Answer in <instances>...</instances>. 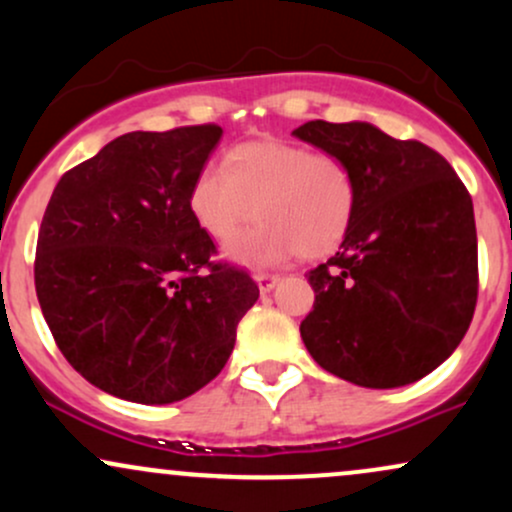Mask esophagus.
Segmentation results:
<instances>
[{
    "mask_svg": "<svg viewBox=\"0 0 512 512\" xmlns=\"http://www.w3.org/2000/svg\"><path fill=\"white\" fill-rule=\"evenodd\" d=\"M279 279H281L279 274H267V272H257V274H255V281H257V286H260L262 293L272 291L274 286L279 284Z\"/></svg>",
    "mask_w": 512,
    "mask_h": 512,
    "instance_id": "34e87169",
    "label": "esophagus"
}]
</instances>
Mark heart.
Listing matches in <instances>:
<instances>
[{
    "instance_id": "b5f03b06",
    "label": "heart",
    "mask_w": 512,
    "mask_h": 512,
    "mask_svg": "<svg viewBox=\"0 0 512 512\" xmlns=\"http://www.w3.org/2000/svg\"><path fill=\"white\" fill-rule=\"evenodd\" d=\"M356 202V178L342 158L276 137L233 146L221 170L204 168L190 187L192 216L216 243H231L260 216L233 245L245 264L330 255L349 233Z\"/></svg>"
}]
</instances>
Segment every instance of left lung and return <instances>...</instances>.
I'll use <instances>...</instances> for the list:
<instances>
[{
  "label": "left lung",
  "mask_w": 512,
  "mask_h": 512,
  "mask_svg": "<svg viewBox=\"0 0 512 512\" xmlns=\"http://www.w3.org/2000/svg\"><path fill=\"white\" fill-rule=\"evenodd\" d=\"M293 137L339 156L358 187L339 252L310 269V356L361 387L416 383L448 358L477 305V226L467 187L431 146L368 122L313 120Z\"/></svg>",
  "instance_id": "obj_1"
}]
</instances>
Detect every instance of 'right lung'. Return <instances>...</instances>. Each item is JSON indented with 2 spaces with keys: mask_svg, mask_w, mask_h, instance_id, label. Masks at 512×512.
<instances>
[{
  "mask_svg": "<svg viewBox=\"0 0 512 512\" xmlns=\"http://www.w3.org/2000/svg\"><path fill=\"white\" fill-rule=\"evenodd\" d=\"M219 125L129 132L67 170L35 250V293L57 346L91 385L137 404L195 395L226 366L260 298L214 262L190 211Z\"/></svg>",
  "mask_w": 512,
  "mask_h": 512,
  "instance_id": "right-lung-1",
  "label": "right lung"
}]
</instances>
